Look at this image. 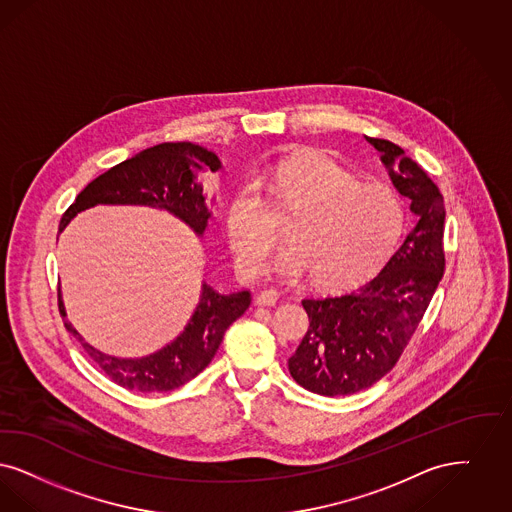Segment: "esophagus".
Returning <instances> with one entry per match:
<instances>
[{
    "label": "esophagus",
    "mask_w": 512,
    "mask_h": 512,
    "mask_svg": "<svg viewBox=\"0 0 512 512\" xmlns=\"http://www.w3.org/2000/svg\"><path fill=\"white\" fill-rule=\"evenodd\" d=\"M279 300V292L277 290H264L256 296V304L258 306H275Z\"/></svg>",
    "instance_id": "34e87169"
}]
</instances>
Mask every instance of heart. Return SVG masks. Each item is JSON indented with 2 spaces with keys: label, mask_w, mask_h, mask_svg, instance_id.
<instances>
[{
  "label": "heart",
  "mask_w": 512,
  "mask_h": 512,
  "mask_svg": "<svg viewBox=\"0 0 512 512\" xmlns=\"http://www.w3.org/2000/svg\"><path fill=\"white\" fill-rule=\"evenodd\" d=\"M271 210L292 212L290 241L277 254L275 271L289 279L313 275L323 289H346L367 279L398 243L405 220L396 191L359 183L325 156L275 160L245 181L227 204L225 233L245 277L264 271L279 239Z\"/></svg>",
  "instance_id": "b5f03b06"
}]
</instances>
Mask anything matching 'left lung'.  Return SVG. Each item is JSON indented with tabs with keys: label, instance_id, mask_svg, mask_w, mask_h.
<instances>
[{
	"label": "left lung",
	"instance_id": "1",
	"mask_svg": "<svg viewBox=\"0 0 512 512\" xmlns=\"http://www.w3.org/2000/svg\"><path fill=\"white\" fill-rule=\"evenodd\" d=\"M417 225L377 275L357 289L304 298L310 329L289 359L290 377L319 396H350L394 369L442 281L444 197L392 141L367 137Z\"/></svg>",
	"mask_w": 512,
	"mask_h": 512
}]
</instances>
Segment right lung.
Returning <instances> with one entry per match:
<instances>
[{
	"label": "right lung",
	"mask_w": 512,
	"mask_h": 512,
	"mask_svg": "<svg viewBox=\"0 0 512 512\" xmlns=\"http://www.w3.org/2000/svg\"><path fill=\"white\" fill-rule=\"evenodd\" d=\"M220 168L218 156L199 145L160 143L112 166L109 172L88 183L63 214L59 231H63L78 212L95 204H143L172 212L197 235H202L210 218L204 202L206 195L202 193V178ZM248 306V290L222 294L204 283L199 306L185 331L166 348L141 359L107 356L84 342L68 321L65 327L114 384L126 390L153 394L170 392L197 377L216 356L229 325L237 321ZM59 312L65 315L61 298Z\"/></svg>",
	"instance_id": "right-lung-1"
}]
</instances>
